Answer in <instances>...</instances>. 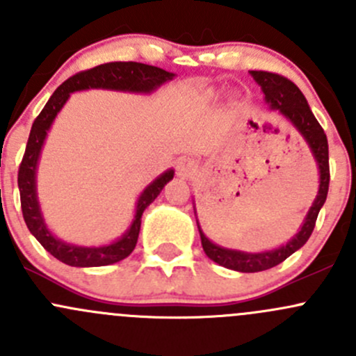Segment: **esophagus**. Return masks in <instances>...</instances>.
Here are the masks:
<instances>
[{"mask_svg": "<svg viewBox=\"0 0 356 356\" xmlns=\"http://www.w3.org/2000/svg\"><path fill=\"white\" fill-rule=\"evenodd\" d=\"M196 170H198V163H196L195 158L184 156L179 160L177 163V175L182 179H193L195 177Z\"/></svg>", "mask_w": 356, "mask_h": 356, "instance_id": "34e87169", "label": "esophagus"}]
</instances>
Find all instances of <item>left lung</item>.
Wrapping results in <instances>:
<instances>
[{
    "mask_svg": "<svg viewBox=\"0 0 356 356\" xmlns=\"http://www.w3.org/2000/svg\"><path fill=\"white\" fill-rule=\"evenodd\" d=\"M250 74L253 75V79L258 82L261 91H264L265 102H267L268 108L275 110L277 113H281L286 120H289L291 124H293V127L296 129V131L303 136L305 141L308 143V146H310L312 149V155H314L315 161H317L321 177H318L317 198H315L314 204H312L310 210H308L301 229L298 231V234H294V238L291 239L289 243L275 248V250L261 251V253H246V251L222 248L215 245V243H211L210 239L203 234L198 220H196L201 236V246H203L207 257L210 258V260H213L215 264L222 265V267L238 272L267 270V268H272L275 267V265L281 264V261H284L286 258L294 253V251L300 250V248L308 241L312 232H314L318 211L324 207L325 198H327L329 181H331V175H329L327 138H325L324 129L321 127V124L317 122L315 115L312 113L303 92H301L300 89H298V86L293 84L289 79L282 77V75L279 74H272V72L264 70H251Z\"/></svg>",
    "mask_w": 356,
    "mask_h": 356,
    "instance_id": "1",
    "label": "left lung"
}]
</instances>
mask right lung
Here are the masks:
<instances>
[{"mask_svg": "<svg viewBox=\"0 0 356 356\" xmlns=\"http://www.w3.org/2000/svg\"><path fill=\"white\" fill-rule=\"evenodd\" d=\"M175 74L163 70L153 65L138 62H110L103 63L89 70L79 72L67 79L55 92L41 113L35 117L32 124L31 134H29L27 146L22 158V163L19 167V189H20V204H22L24 220L27 224L31 234L41 243L48 253L58 258L63 264L70 267H103V265L117 264L124 260L138 243L139 229H141L143 211L149 203H153L161 189L165 188L168 181L174 179V170H167L156 177L145 191L139 196L136 204V215L131 227L127 229L124 236L111 245L105 246H77L70 243L62 241L55 238L53 232L46 227L44 218H42L41 208H39L38 191H35V170H38L39 155H41L42 145L48 136L49 127L53 120L63 108L67 99L72 92L84 91V89H111V91H125V92H152L167 81H172Z\"/></svg>", "mask_w": 356, "mask_h": 356, "instance_id": "right-lung-1", "label": "right lung"}]
</instances>
